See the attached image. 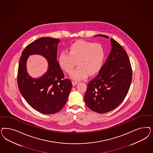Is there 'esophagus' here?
<instances>
[{
  "label": "esophagus",
  "instance_id": "1",
  "mask_svg": "<svg viewBox=\"0 0 153 153\" xmlns=\"http://www.w3.org/2000/svg\"><path fill=\"white\" fill-rule=\"evenodd\" d=\"M78 83V82H76V81H74V80H72V84L73 85H75L76 84H77Z\"/></svg>",
  "mask_w": 153,
  "mask_h": 153
}]
</instances>
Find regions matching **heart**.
<instances>
[{
    "mask_svg": "<svg viewBox=\"0 0 153 153\" xmlns=\"http://www.w3.org/2000/svg\"><path fill=\"white\" fill-rule=\"evenodd\" d=\"M105 52L102 45L84 40H78L70 45L68 52L62 51L58 57L59 67L68 73L74 69L77 61L79 66L71 74L74 80H81L92 75L101 69Z\"/></svg>",
    "mask_w": 153,
    "mask_h": 153,
    "instance_id": "heart-1",
    "label": "heart"
}]
</instances>
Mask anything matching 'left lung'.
<instances>
[{"mask_svg":"<svg viewBox=\"0 0 153 153\" xmlns=\"http://www.w3.org/2000/svg\"><path fill=\"white\" fill-rule=\"evenodd\" d=\"M96 36L108 38V36ZM112 49L108 58L91 80L84 95L85 104L92 111L105 113L117 108L128 94L132 70L128 55L120 45L111 38Z\"/></svg>","mask_w":153,"mask_h":153,"instance_id":"8db88e82","label":"left lung"}]
</instances>
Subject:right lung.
<instances>
[{"label":"right lung","mask_w":153,"mask_h":153,"mask_svg":"<svg viewBox=\"0 0 153 153\" xmlns=\"http://www.w3.org/2000/svg\"><path fill=\"white\" fill-rule=\"evenodd\" d=\"M59 39L43 37L27 45L19 64L17 84L26 101L35 110L44 114L59 112L66 103L72 87L57 61ZM40 54L48 59V72L38 79L31 78L26 71V61L31 54Z\"/></svg>","instance_id":"right-lung-1"}]
</instances>
